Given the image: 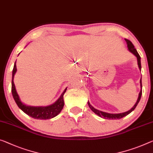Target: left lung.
Returning <instances> with one entry per match:
<instances>
[{"label":"left lung","instance_id":"1","mask_svg":"<svg viewBox=\"0 0 153 153\" xmlns=\"http://www.w3.org/2000/svg\"><path fill=\"white\" fill-rule=\"evenodd\" d=\"M125 39V41L126 42V44H127V48H128V50L130 51L131 53H133L134 55L136 57H137V65H138V67H139V69L141 71V69H142V66H141V57L139 54H138L137 51L136 49L135 48V46H133V44H132V42H131L130 40H128L127 39ZM140 87H141V90L140 91L139 93V96H138V98L137 100V102H135V104L134 105V106L131 108L130 110H128V111H126V112H124V113H120V114H109V113H106V112H103L102 111H100V110H98L95 109L94 107L91 106L90 105V102H88V104L89 105V107L91 109V111H92L94 113H95L96 115H98V116H100L101 117H103V118L105 119H109V120H117V119H120L122 117H123L124 116H127L128 114H130V113L132 112L134 109H135V107H137V105L138 103H139L140 100V98H141V96H142V77H141V79H140Z\"/></svg>","mask_w":153,"mask_h":153}]
</instances>
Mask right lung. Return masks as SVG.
<instances>
[{
	"label": "right lung",
	"instance_id": "right-lung-1",
	"mask_svg": "<svg viewBox=\"0 0 153 153\" xmlns=\"http://www.w3.org/2000/svg\"><path fill=\"white\" fill-rule=\"evenodd\" d=\"M17 68H16V62L14 63L13 69L12 71V81H11V92L13 99L16 102L18 107L24 111L28 116L33 117L35 119L38 120H47L51 119L53 117L57 116L62 111L63 106H64V100H63V95L66 91L67 88H65L63 91L60 97L53 103L52 105H48V106H28L23 103L20 100V98L18 96L17 91H16L15 84L13 82L14 75H15Z\"/></svg>",
	"mask_w": 153,
	"mask_h": 153
}]
</instances>
